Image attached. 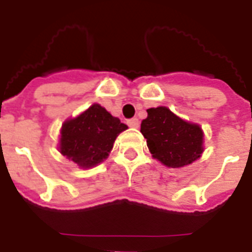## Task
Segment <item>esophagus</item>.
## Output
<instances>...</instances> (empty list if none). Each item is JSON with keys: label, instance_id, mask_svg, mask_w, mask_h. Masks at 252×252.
I'll use <instances>...</instances> for the list:
<instances>
[{"label": "esophagus", "instance_id": "1", "mask_svg": "<svg viewBox=\"0 0 252 252\" xmlns=\"http://www.w3.org/2000/svg\"><path fill=\"white\" fill-rule=\"evenodd\" d=\"M128 126H129L130 128H138L140 122H138V119L133 118V119H130V120H128Z\"/></svg>", "mask_w": 252, "mask_h": 252}]
</instances>
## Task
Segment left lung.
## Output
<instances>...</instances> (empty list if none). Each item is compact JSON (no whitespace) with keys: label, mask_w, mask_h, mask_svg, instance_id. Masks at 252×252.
Listing matches in <instances>:
<instances>
[{"label":"left lung","mask_w":252,"mask_h":252,"mask_svg":"<svg viewBox=\"0 0 252 252\" xmlns=\"http://www.w3.org/2000/svg\"><path fill=\"white\" fill-rule=\"evenodd\" d=\"M141 133L154 159L166 167H184L199 159L204 152L201 126L176 116L167 107L146 110Z\"/></svg>","instance_id":"obj_1"}]
</instances>
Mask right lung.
Here are the masks:
<instances>
[{
  "label": "right lung",
  "instance_id": "obj_1",
  "mask_svg": "<svg viewBox=\"0 0 252 252\" xmlns=\"http://www.w3.org/2000/svg\"><path fill=\"white\" fill-rule=\"evenodd\" d=\"M128 126L98 103L63 123L59 152L81 168H91L108 157L114 142Z\"/></svg>",
  "mask_w": 252,
  "mask_h": 252
}]
</instances>
